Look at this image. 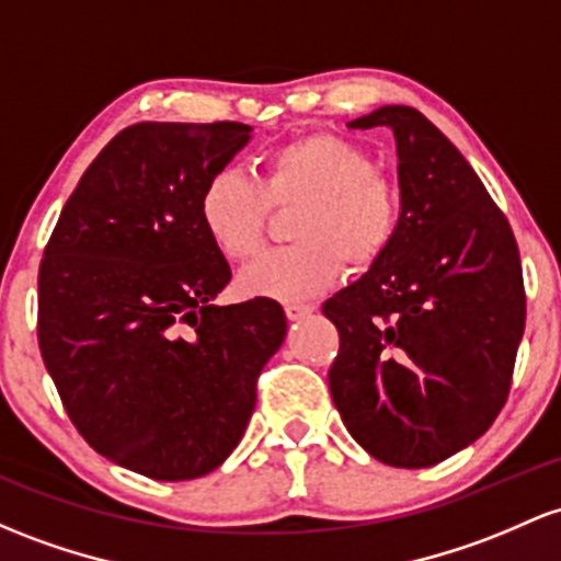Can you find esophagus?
I'll use <instances>...</instances> for the list:
<instances>
[{"instance_id": "obj_1", "label": "esophagus", "mask_w": 561, "mask_h": 561, "mask_svg": "<svg viewBox=\"0 0 561 561\" xmlns=\"http://www.w3.org/2000/svg\"><path fill=\"white\" fill-rule=\"evenodd\" d=\"M311 311H313V306H309V304H287L285 306V313H287V319H290V322H298V319L309 317Z\"/></svg>"}]
</instances>
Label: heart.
Here are the masks:
<instances>
[{"label":"heart","mask_w":561,"mask_h":561,"mask_svg":"<svg viewBox=\"0 0 561 561\" xmlns=\"http://www.w3.org/2000/svg\"><path fill=\"white\" fill-rule=\"evenodd\" d=\"M293 248L266 252L239 274L248 295L306 300L343 274L367 271L402 226V194L375 170L370 151L332 133H309L268 153L261 181L237 168L215 170L199 194V220L213 248L250 261L266 242L271 210H295Z\"/></svg>","instance_id":"b5f03b06"}]
</instances>
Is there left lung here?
Listing matches in <instances>:
<instances>
[{
  "instance_id": "8db88e82",
  "label": "left lung",
  "mask_w": 561,
  "mask_h": 561,
  "mask_svg": "<svg viewBox=\"0 0 561 561\" xmlns=\"http://www.w3.org/2000/svg\"><path fill=\"white\" fill-rule=\"evenodd\" d=\"M348 127H391L402 226L322 306L341 335L330 393L380 463L426 469L484 434L506 404L527 298L506 215L450 140L410 106Z\"/></svg>"
}]
</instances>
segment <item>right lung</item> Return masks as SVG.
I'll return each instance as SVG.
<instances>
[{"label": "right lung", "mask_w": 561, "mask_h": 561, "mask_svg": "<svg viewBox=\"0 0 561 561\" xmlns=\"http://www.w3.org/2000/svg\"><path fill=\"white\" fill-rule=\"evenodd\" d=\"M242 122H138L92 159L39 263L36 341L95 453L162 482L229 458L257 375L287 332L282 306H213L231 282L199 194L250 140Z\"/></svg>", "instance_id": "1"}]
</instances>
